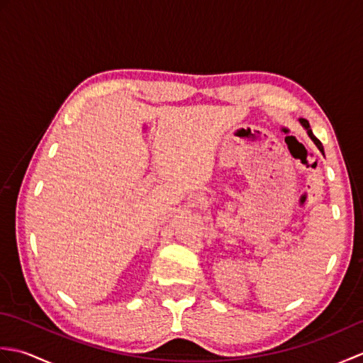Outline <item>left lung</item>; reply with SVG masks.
<instances>
[{
    "mask_svg": "<svg viewBox=\"0 0 363 363\" xmlns=\"http://www.w3.org/2000/svg\"><path fill=\"white\" fill-rule=\"evenodd\" d=\"M299 123H301V125H303V128L307 130V134H309V137L312 138V140H313V143L315 145H317V148L323 152V154H325V150H323V145H321V142L318 140V138L317 137H315L313 135V133H312V129H311V125H309V121H307V120H304V118H299Z\"/></svg>",
    "mask_w": 363,
    "mask_h": 363,
    "instance_id": "left-lung-1",
    "label": "left lung"
}]
</instances>
